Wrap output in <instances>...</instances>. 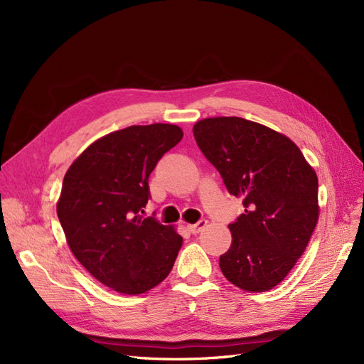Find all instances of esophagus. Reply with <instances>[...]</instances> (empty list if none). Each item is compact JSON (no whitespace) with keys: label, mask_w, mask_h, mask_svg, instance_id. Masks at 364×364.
Instances as JSON below:
<instances>
[{"label":"esophagus","mask_w":364,"mask_h":364,"mask_svg":"<svg viewBox=\"0 0 364 364\" xmlns=\"http://www.w3.org/2000/svg\"><path fill=\"white\" fill-rule=\"evenodd\" d=\"M206 225H208V220L202 218V220H199V222H197V223L188 225V229H190V232H191V234H199L202 229H205V226H206Z\"/></svg>","instance_id":"34e87169"}]
</instances>
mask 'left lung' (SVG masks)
Instances as JSON below:
<instances>
[{
	"label": "left lung",
	"mask_w": 364,
	"mask_h": 364,
	"mask_svg": "<svg viewBox=\"0 0 364 364\" xmlns=\"http://www.w3.org/2000/svg\"><path fill=\"white\" fill-rule=\"evenodd\" d=\"M193 134L228 191L243 197L246 208L229 225L232 243L220 269L241 290H272L294 267L317 225L314 168L289 136L255 121L203 118Z\"/></svg>",
	"instance_id": "left-lung-1"
}]
</instances>
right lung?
I'll list each match as a JSON object with an SVG mask.
<instances>
[{
  "label": "right lung",
  "instance_id": "obj_1",
  "mask_svg": "<svg viewBox=\"0 0 364 364\" xmlns=\"http://www.w3.org/2000/svg\"><path fill=\"white\" fill-rule=\"evenodd\" d=\"M182 136L176 124L121 129L94 141L65 173L56 209L67 243L98 282L118 293L156 287L178 257L176 229L141 213L150 173Z\"/></svg>",
  "mask_w": 364,
  "mask_h": 364
}]
</instances>
